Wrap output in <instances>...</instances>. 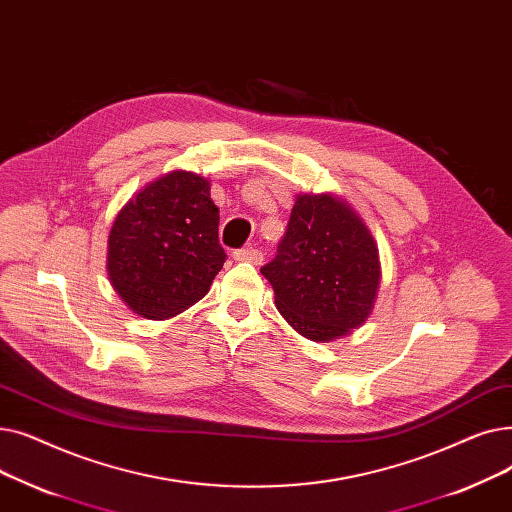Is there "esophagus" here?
Listing matches in <instances>:
<instances>
[{
	"label": "esophagus",
	"instance_id": "esophagus-1",
	"mask_svg": "<svg viewBox=\"0 0 512 512\" xmlns=\"http://www.w3.org/2000/svg\"><path fill=\"white\" fill-rule=\"evenodd\" d=\"M233 258L239 262H252V264H260L262 262V252L256 248H241L233 252Z\"/></svg>",
	"mask_w": 512,
	"mask_h": 512
}]
</instances>
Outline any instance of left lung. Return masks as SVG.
I'll use <instances>...</instances> for the list:
<instances>
[{
  "instance_id": "1",
  "label": "left lung",
  "mask_w": 512,
  "mask_h": 512,
  "mask_svg": "<svg viewBox=\"0 0 512 512\" xmlns=\"http://www.w3.org/2000/svg\"><path fill=\"white\" fill-rule=\"evenodd\" d=\"M260 273L283 319L312 342L360 327L381 281L377 243L358 214L327 193L298 196L277 256Z\"/></svg>"
}]
</instances>
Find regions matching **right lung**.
Listing matches in <instances>:
<instances>
[{
    "mask_svg": "<svg viewBox=\"0 0 512 512\" xmlns=\"http://www.w3.org/2000/svg\"><path fill=\"white\" fill-rule=\"evenodd\" d=\"M210 183L173 170L118 212L108 239L116 294L145 319H170L202 300L227 254Z\"/></svg>",
    "mask_w": 512,
    "mask_h": 512,
    "instance_id": "1",
    "label": "right lung"
}]
</instances>
